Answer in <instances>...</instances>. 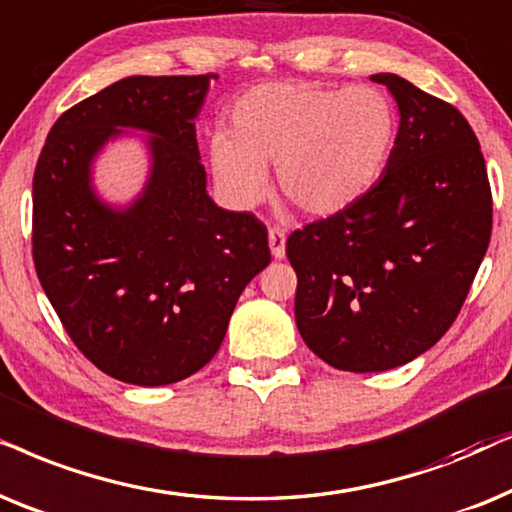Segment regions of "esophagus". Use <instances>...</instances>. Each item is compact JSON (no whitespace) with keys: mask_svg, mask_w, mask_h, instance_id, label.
<instances>
[{"mask_svg":"<svg viewBox=\"0 0 512 512\" xmlns=\"http://www.w3.org/2000/svg\"><path fill=\"white\" fill-rule=\"evenodd\" d=\"M269 248H271V255L276 257V260H281L285 255V231L278 229V227H271L269 229Z\"/></svg>","mask_w":512,"mask_h":512,"instance_id":"obj_1","label":"esophagus"}]
</instances>
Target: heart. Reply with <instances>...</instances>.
I'll use <instances>...</instances> for the list:
<instances>
[{"label": "heart", "mask_w": 512, "mask_h": 512, "mask_svg": "<svg viewBox=\"0 0 512 512\" xmlns=\"http://www.w3.org/2000/svg\"><path fill=\"white\" fill-rule=\"evenodd\" d=\"M231 133L210 138L217 187L236 208L269 194L278 166L281 192L311 215L342 213L377 185L391 159L398 119L374 86L264 84L229 112Z\"/></svg>", "instance_id": "1"}]
</instances>
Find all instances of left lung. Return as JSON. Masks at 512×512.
Here are the masks:
<instances>
[{
    "label": "left lung",
    "mask_w": 512,
    "mask_h": 512,
    "mask_svg": "<svg viewBox=\"0 0 512 512\" xmlns=\"http://www.w3.org/2000/svg\"><path fill=\"white\" fill-rule=\"evenodd\" d=\"M372 81L400 109L384 175L285 243L299 335L344 372H384L431 349L459 316L492 236V187L466 117L403 77Z\"/></svg>",
    "instance_id": "8db88e82"
}]
</instances>
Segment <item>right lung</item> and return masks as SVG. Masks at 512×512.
<instances>
[{"label": "right lung", "instance_id": "add662e5", "mask_svg": "<svg viewBox=\"0 0 512 512\" xmlns=\"http://www.w3.org/2000/svg\"><path fill=\"white\" fill-rule=\"evenodd\" d=\"M215 77H128L102 88L60 114L34 168L39 283L74 346L126 384L199 372L243 288L271 262L264 222L206 194L192 119ZM119 127L157 135L146 194L124 214L87 185L90 159Z\"/></svg>", "mask_w": 512, "mask_h": 512}]
</instances>
